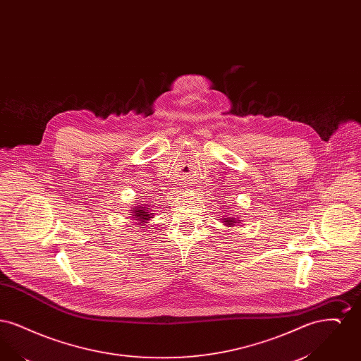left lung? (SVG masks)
<instances>
[{
	"instance_id": "1",
	"label": "left lung",
	"mask_w": 361,
	"mask_h": 361,
	"mask_svg": "<svg viewBox=\"0 0 361 361\" xmlns=\"http://www.w3.org/2000/svg\"><path fill=\"white\" fill-rule=\"evenodd\" d=\"M224 222L226 224V226H228V227H231V226H234V224H237L235 218H224ZM238 224H240V222H238Z\"/></svg>"
}]
</instances>
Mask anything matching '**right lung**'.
<instances>
[{
    "label": "right lung",
    "instance_id": "add662e5",
    "mask_svg": "<svg viewBox=\"0 0 361 361\" xmlns=\"http://www.w3.org/2000/svg\"><path fill=\"white\" fill-rule=\"evenodd\" d=\"M133 211V218H135V221L139 222V224H147V221H150V218L153 216V212H150L152 209H147V207L135 206Z\"/></svg>",
    "mask_w": 361,
    "mask_h": 361
}]
</instances>
